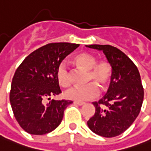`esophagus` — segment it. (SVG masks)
Segmentation results:
<instances>
[{
	"instance_id": "esophagus-1",
	"label": "esophagus",
	"mask_w": 151,
	"mask_h": 151,
	"mask_svg": "<svg viewBox=\"0 0 151 151\" xmlns=\"http://www.w3.org/2000/svg\"><path fill=\"white\" fill-rule=\"evenodd\" d=\"M74 103L75 104H77L79 106H83L85 104V102H83V101H74Z\"/></svg>"
}]
</instances>
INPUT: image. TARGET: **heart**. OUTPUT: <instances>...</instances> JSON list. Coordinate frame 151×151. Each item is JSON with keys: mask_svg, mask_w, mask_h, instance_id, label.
<instances>
[{"mask_svg": "<svg viewBox=\"0 0 151 151\" xmlns=\"http://www.w3.org/2000/svg\"><path fill=\"white\" fill-rule=\"evenodd\" d=\"M76 64L88 71V82H94L104 87L108 83L111 76V66L106 61H101L96 63V58L93 55L82 53L75 58ZM57 80L61 86H68L70 81L69 76V71L66 65L61 63L57 69ZM94 83H90L86 86H74L65 91V96L67 99L76 101H83L95 98L98 96L99 90Z\"/></svg>", "mask_w": 151, "mask_h": 151, "instance_id": "heart-1", "label": "heart"}]
</instances>
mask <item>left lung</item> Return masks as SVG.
Segmentation results:
<instances>
[{
	"label": "left lung",
	"mask_w": 151,
	"mask_h": 151,
	"mask_svg": "<svg viewBox=\"0 0 151 151\" xmlns=\"http://www.w3.org/2000/svg\"><path fill=\"white\" fill-rule=\"evenodd\" d=\"M86 47L102 51L112 67L108 90L101 99L92 102L96 112L87 125L100 136H118L130 127L140 112L144 99L140 75L134 62L119 49L100 44Z\"/></svg>",
	"instance_id": "1"
}]
</instances>
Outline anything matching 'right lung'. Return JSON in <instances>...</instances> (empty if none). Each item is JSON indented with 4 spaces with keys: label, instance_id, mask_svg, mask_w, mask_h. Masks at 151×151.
I'll use <instances>...</instances> for the list:
<instances>
[{
    "label": "right lung",
    "instance_id": "1",
    "mask_svg": "<svg viewBox=\"0 0 151 151\" xmlns=\"http://www.w3.org/2000/svg\"><path fill=\"white\" fill-rule=\"evenodd\" d=\"M79 47L53 43L33 51L22 62L12 78L10 102L15 118L30 134L50 133L60 124L64 111L72 101L46 99L61 93L57 69L63 60Z\"/></svg>",
    "mask_w": 151,
    "mask_h": 151
}]
</instances>
